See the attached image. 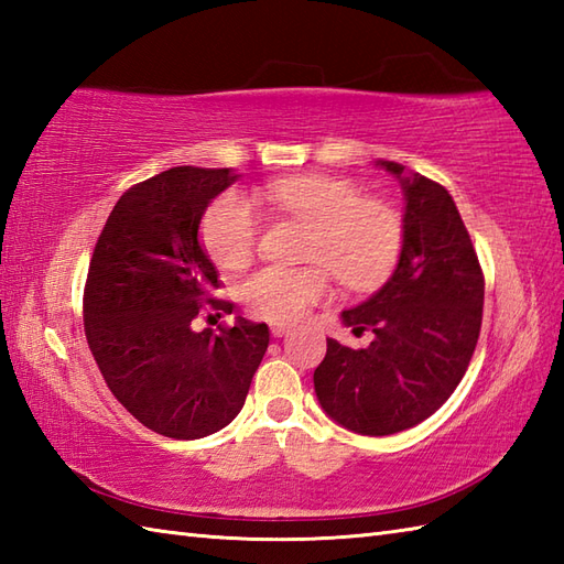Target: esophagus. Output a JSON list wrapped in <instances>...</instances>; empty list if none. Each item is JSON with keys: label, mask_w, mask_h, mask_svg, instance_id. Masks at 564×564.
Returning <instances> with one entry per match:
<instances>
[{"label": "esophagus", "mask_w": 564, "mask_h": 564, "mask_svg": "<svg viewBox=\"0 0 564 564\" xmlns=\"http://www.w3.org/2000/svg\"><path fill=\"white\" fill-rule=\"evenodd\" d=\"M289 332H291V327H285V325H273L271 327L273 337H285V334H289Z\"/></svg>", "instance_id": "1"}]
</instances>
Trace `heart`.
Listing matches in <instances>:
<instances>
[{"mask_svg": "<svg viewBox=\"0 0 564 564\" xmlns=\"http://www.w3.org/2000/svg\"><path fill=\"white\" fill-rule=\"evenodd\" d=\"M261 200L313 225L307 259L313 267H263L239 283V301L251 315L269 322H295L310 305L329 295V273L354 291L388 279L400 259L404 225L400 213L380 200L364 198L351 182L337 176L303 174L269 182L257 191ZM203 245L223 269H242L254 257L261 218L254 203L230 191L203 218Z\"/></svg>", "mask_w": 564, "mask_h": 564, "instance_id": "heart-1", "label": "heart"}]
</instances>
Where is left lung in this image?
Here are the masks:
<instances>
[{"label": "left lung", "instance_id": "1", "mask_svg": "<svg viewBox=\"0 0 564 564\" xmlns=\"http://www.w3.org/2000/svg\"><path fill=\"white\" fill-rule=\"evenodd\" d=\"M404 196V242L390 279L341 313L366 349L327 339L315 370L319 406L361 436H390L434 414L463 380L482 325L485 281L455 200L441 184L378 160Z\"/></svg>", "mask_w": 564, "mask_h": 564}]
</instances>
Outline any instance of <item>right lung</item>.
<instances>
[{
	"label": "right lung",
	"instance_id": "right-lung-1",
	"mask_svg": "<svg viewBox=\"0 0 564 564\" xmlns=\"http://www.w3.org/2000/svg\"><path fill=\"white\" fill-rule=\"evenodd\" d=\"M237 170L174 166L118 198L94 247L84 289V332L106 386L140 424L194 441L225 429L245 406L269 349V327L196 332L218 269L200 245V220Z\"/></svg>",
	"mask_w": 564,
	"mask_h": 564
}]
</instances>
